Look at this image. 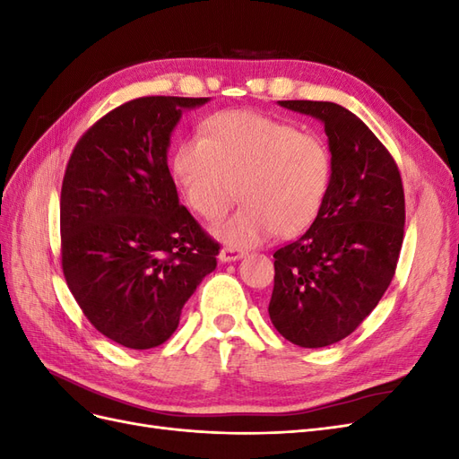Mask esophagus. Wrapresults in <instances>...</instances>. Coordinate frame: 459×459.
<instances>
[{"label":"esophagus","instance_id":"obj_1","mask_svg":"<svg viewBox=\"0 0 459 459\" xmlns=\"http://www.w3.org/2000/svg\"><path fill=\"white\" fill-rule=\"evenodd\" d=\"M243 256H245L243 251H239V248H231V247L221 248L220 255H218L220 262H235V260H239Z\"/></svg>","mask_w":459,"mask_h":459}]
</instances>
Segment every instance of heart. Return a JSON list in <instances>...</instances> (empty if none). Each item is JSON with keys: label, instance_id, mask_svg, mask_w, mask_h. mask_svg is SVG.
I'll return each instance as SVG.
<instances>
[{"label": "heart", "instance_id": "heart-1", "mask_svg": "<svg viewBox=\"0 0 459 459\" xmlns=\"http://www.w3.org/2000/svg\"><path fill=\"white\" fill-rule=\"evenodd\" d=\"M172 174L187 204L206 220L243 206L212 233L231 248H248L275 231L281 238L308 230L322 212L333 178L324 140L293 124L248 110L206 118L203 140H187L172 157Z\"/></svg>", "mask_w": 459, "mask_h": 459}]
</instances>
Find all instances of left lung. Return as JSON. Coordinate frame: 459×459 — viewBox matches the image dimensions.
<instances>
[{
  "instance_id": "8db88e82",
  "label": "left lung",
  "mask_w": 459,
  "mask_h": 459,
  "mask_svg": "<svg viewBox=\"0 0 459 459\" xmlns=\"http://www.w3.org/2000/svg\"><path fill=\"white\" fill-rule=\"evenodd\" d=\"M324 124L333 178L310 230L273 253V327L302 349L342 341L391 285L404 239V189L393 157L349 108L277 101Z\"/></svg>"
}]
</instances>
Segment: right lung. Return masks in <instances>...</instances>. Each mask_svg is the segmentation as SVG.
Returning <instances> with one entry per match:
<instances>
[{
  "label": "right lung",
  "instance_id": "obj_1",
  "mask_svg": "<svg viewBox=\"0 0 459 459\" xmlns=\"http://www.w3.org/2000/svg\"><path fill=\"white\" fill-rule=\"evenodd\" d=\"M211 97H140L110 110L76 143L61 189L68 289L91 325L126 349H155L216 270L218 243L201 230L169 170L184 110Z\"/></svg>",
  "mask_w": 459,
  "mask_h": 459
}]
</instances>
